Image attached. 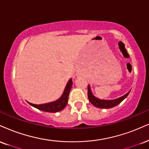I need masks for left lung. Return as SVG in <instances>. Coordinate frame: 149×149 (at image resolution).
<instances>
[{
  "label": "left lung",
  "instance_id": "8db88e82",
  "mask_svg": "<svg viewBox=\"0 0 149 149\" xmlns=\"http://www.w3.org/2000/svg\"><path fill=\"white\" fill-rule=\"evenodd\" d=\"M87 91H88V98H89V101H90V103H92L93 105H94L95 107H98V108H103V109L112 108V107L119 105L121 101H123V100L128 96V95L130 92V90L125 95H123V96H121V97L118 98H116V99L105 100V99H100V98H98L97 97H96L95 96H94V94H92V90H91V87L89 85H88Z\"/></svg>",
  "mask_w": 149,
  "mask_h": 149
}]
</instances>
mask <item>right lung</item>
I'll use <instances>...</instances> for the list:
<instances>
[{"mask_svg":"<svg viewBox=\"0 0 149 149\" xmlns=\"http://www.w3.org/2000/svg\"><path fill=\"white\" fill-rule=\"evenodd\" d=\"M72 80L69 79V81L67 83L65 88L63 92V94H62V96H60L58 99L56 101L50 102L48 103H44V104H33L28 102L30 105L35 107V108L38 109L39 110L44 111V112H60V111L62 110L64 107H66L67 104L68 103V99H69V95L71 91V87H72Z\"/></svg>","mask_w":149,"mask_h":149,"instance_id":"right-lung-1","label":"right lung"}]
</instances>
